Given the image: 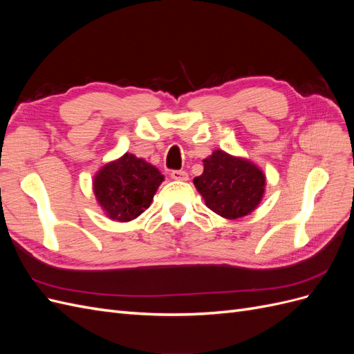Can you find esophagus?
I'll return each instance as SVG.
<instances>
[{
    "mask_svg": "<svg viewBox=\"0 0 354 354\" xmlns=\"http://www.w3.org/2000/svg\"><path fill=\"white\" fill-rule=\"evenodd\" d=\"M171 178L186 181L189 178V176H187L186 171H183V169H174V171H171Z\"/></svg>",
    "mask_w": 354,
    "mask_h": 354,
    "instance_id": "34e87169",
    "label": "esophagus"
}]
</instances>
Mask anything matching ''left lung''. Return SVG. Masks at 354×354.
I'll list each match as a JSON object with an SVG mask.
<instances>
[{
	"label": "left lung",
	"mask_w": 354,
	"mask_h": 354,
	"mask_svg": "<svg viewBox=\"0 0 354 354\" xmlns=\"http://www.w3.org/2000/svg\"><path fill=\"white\" fill-rule=\"evenodd\" d=\"M205 205L218 216L236 220L251 214L263 199L266 176L251 160L214 151L203 159V173L194 178Z\"/></svg>",
	"instance_id": "obj_1"
}]
</instances>
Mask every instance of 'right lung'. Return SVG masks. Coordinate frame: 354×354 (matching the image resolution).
Masks as SVG:
<instances>
[{"label":"right lung","mask_w":354,"mask_h":354,"mask_svg":"<svg viewBox=\"0 0 354 354\" xmlns=\"http://www.w3.org/2000/svg\"><path fill=\"white\" fill-rule=\"evenodd\" d=\"M164 176L133 153L102 167L93 181L95 199L111 220L131 221L151 207Z\"/></svg>","instance_id":"add662e5"}]
</instances>
